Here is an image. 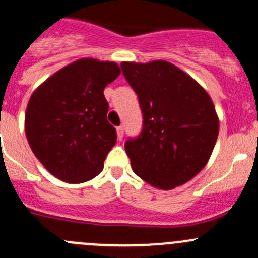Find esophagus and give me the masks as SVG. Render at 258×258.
Instances as JSON below:
<instances>
[{
  "label": "esophagus",
  "mask_w": 258,
  "mask_h": 258,
  "mask_svg": "<svg viewBox=\"0 0 258 258\" xmlns=\"http://www.w3.org/2000/svg\"><path fill=\"white\" fill-rule=\"evenodd\" d=\"M117 135H118V139H119V140H122V139H123V135H124L123 126L117 127Z\"/></svg>",
  "instance_id": "obj_1"
}]
</instances>
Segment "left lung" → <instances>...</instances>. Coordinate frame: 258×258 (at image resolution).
<instances>
[{"instance_id": "left-lung-1", "label": "left lung", "mask_w": 258, "mask_h": 258, "mask_svg": "<svg viewBox=\"0 0 258 258\" xmlns=\"http://www.w3.org/2000/svg\"><path fill=\"white\" fill-rule=\"evenodd\" d=\"M143 112V130L124 144L134 172L152 186L175 189L207 164L219 117L207 91L164 60L120 64Z\"/></svg>"}]
</instances>
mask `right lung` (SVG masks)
Listing matches in <instances>:
<instances>
[{
  "label": "right lung",
  "instance_id": "right-lung-1",
  "mask_svg": "<svg viewBox=\"0 0 258 258\" xmlns=\"http://www.w3.org/2000/svg\"><path fill=\"white\" fill-rule=\"evenodd\" d=\"M120 74L114 61L83 57L39 85L28 101L25 135L51 175L81 184L103 171L117 141L104 89Z\"/></svg>",
  "mask_w": 258,
  "mask_h": 258
}]
</instances>
